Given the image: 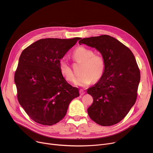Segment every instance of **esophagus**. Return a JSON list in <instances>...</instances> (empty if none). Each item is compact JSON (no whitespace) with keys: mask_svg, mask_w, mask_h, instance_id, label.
<instances>
[{"mask_svg":"<svg viewBox=\"0 0 153 153\" xmlns=\"http://www.w3.org/2000/svg\"><path fill=\"white\" fill-rule=\"evenodd\" d=\"M79 93H80V94H81V95H83L84 94H85V92L84 90H82V89H81V90L79 91Z\"/></svg>","mask_w":153,"mask_h":153,"instance_id":"esophagus-1","label":"esophagus"}]
</instances>
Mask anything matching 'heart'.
Segmentation results:
<instances>
[{"label":"heart","mask_w":153,"mask_h":153,"mask_svg":"<svg viewBox=\"0 0 153 153\" xmlns=\"http://www.w3.org/2000/svg\"><path fill=\"white\" fill-rule=\"evenodd\" d=\"M72 58L76 62H82L80 75L76 80L74 84L77 86L87 87L94 80L97 81L101 79L106 68V62L101 54H94L93 50L81 46L73 51ZM59 70L62 75L68 81L73 82L75 76L71 65L66 58H62L59 61Z\"/></svg>","instance_id":"heart-1"}]
</instances>
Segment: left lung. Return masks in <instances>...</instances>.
<instances>
[{
    "label": "left lung",
    "instance_id": "obj_1",
    "mask_svg": "<svg viewBox=\"0 0 153 153\" xmlns=\"http://www.w3.org/2000/svg\"><path fill=\"white\" fill-rule=\"evenodd\" d=\"M100 52L106 62L105 72L99 81L87 90L93 103L88 108L89 117L102 126L119 123L136 102L140 71L131 51L109 35L80 40Z\"/></svg>",
    "mask_w": 153,
    "mask_h": 153
}]
</instances>
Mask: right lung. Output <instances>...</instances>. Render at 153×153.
<instances>
[{
	"instance_id": "obj_1",
	"label": "right lung",
	"mask_w": 153,
	"mask_h": 153,
	"mask_svg": "<svg viewBox=\"0 0 153 153\" xmlns=\"http://www.w3.org/2000/svg\"><path fill=\"white\" fill-rule=\"evenodd\" d=\"M81 38H45L22 51L15 72L17 99L35 122L53 125L65 117L79 89L68 83L59 70V61Z\"/></svg>"
}]
</instances>
